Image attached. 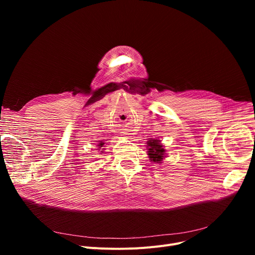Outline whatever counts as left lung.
<instances>
[{
  "instance_id": "left-lung-1",
  "label": "left lung",
  "mask_w": 255,
  "mask_h": 255,
  "mask_svg": "<svg viewBox=\"0 0 255 255\" xmlns=\"http://www.w3.org/2000/svg\"><path fill=\"white\" fill-rule=\"evenodd\" d=\"M148 143V155L150 160L153 162L160 163L164 158L165 150L163 149V145L160 143L159 139H149L146 141Z\"/></svg>"
}]
</instances>
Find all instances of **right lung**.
Returning <instances> with one entry per match:
<instances>
[{"instance_id": "right-lung-1", "label": "right lung", "mask_w": 255, "mask_h": 255, "mask_svg": "<svg viewBox=\"0 0 255 255\" xmlns=\"http://www.w3.org/2000/svg\"><path fill=\"white\" fill-rule=\"evenodd\" d=\"M103 144H104V142H102V141H100V143H99V148H101V146H103Z\"/></svg>"}]
</instances>
